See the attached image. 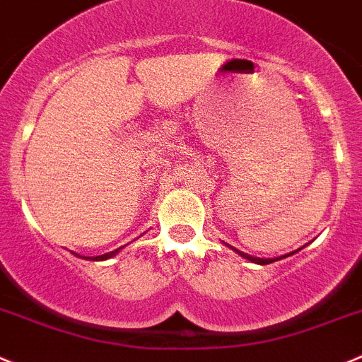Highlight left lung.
I'll return each instance as SVG.
<instances>
[{
	"label": "left lung",
	"instance_id": "left-lung-1",
	"mask_svg": "<svg viewBox=\"0 0 362 362\" xmlns=\"http://www.w3.org/2000/svg\"><path fill=\"white\" fill-rule=\"evenodd\" d=\"M230 249H235V247H230ZM235 250H236V249H235ZM236 252H238L240 256H242V257H245V259L252 261V263H257V264H270V263H274V261H279V259H282V257H288V256H290V254H293V252H290V254H286V256L272 257V259H263V257H254V256H249V254L240 252V250H236Z\"/></svg>",
	"mask_w": 362,
	"mask_h": 362
}]
</instances>
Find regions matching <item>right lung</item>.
<instances>
[{
    "instance_id": "add662e5",
    "label": "right lung",
    "mask_w": 362,
    "mask_h": 362,
    "mask_svg": "<svg viewBox=\"0 0 362 362\" xmlns=\"http://www.w3.org/2000/svg\"><path fill=\"white\" fill-rule=\"evenodd\" d=\"M120 249H122V247H120ZM120 249H115L113 250V252H108V254H103V256H95V257H87V259H94V261H101V259H110V257H113L115 256L117 252H119Z\"/></svg>"
}]
</instances>
